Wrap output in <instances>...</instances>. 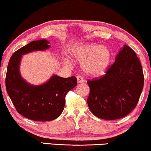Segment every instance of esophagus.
<instances>
[{"label": "esophagus", "mask_w": 151, "mask_h": 151, "mask_svg": "<svg viewBox=\"0 0 151 151\" xmlns=\"http://www.w3.org/2000/svg\"><path fill=\"white\" fill-rule=\"evenodd\" d=\"M76 80H77L78 83H81L84 82L83 78L82 76H78L77 77H76Z\"/></svg>", "instance_id": "34e87169"}]
</instances>
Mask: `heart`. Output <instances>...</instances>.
<instances>
[{
  "instance_id": "1",
  "label": "heart",
  "mask_w": 151,
  "mask_h": 151,
  "mask_svg": "<svg viewBox=\"0 0 151 151\" xmlns=\"http://www.w3.org/2000/svg\"><path fill=\"white\" fill-rule=\"evenodd\" d=\"M71 57L81 62V68L87 75L98 77L105 74L111 59V51L107 46L94 43L76 44L70 51ZM66 64L70 61L63 59Z\"/></svg>"
}]
</instances>
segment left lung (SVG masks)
I'll list each match as a JSON object with an SVG mask.
<instances>
[{"instance_id": "left-lung-1", "label": "left lung", "mask_w": 151, "mask_h": 151, "mask_svg": "<svg viewBox=\"0 0 151 151\" xmlns=\"http://www.w3.org/2000/svg\"><path fill=\"white\" fill-rule=\"evenodd\" d=\"M88 84V105L94 116L104 120L124 117L136 107L143 89L139 59L132 48L124 45L105 75L89 80Z\"/></svg>"}]
</instances>
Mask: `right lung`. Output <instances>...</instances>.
<instances>
[{
    "mask_svg": "<svg viewBox=\"0 0 151 151\" xmlns=\"http://www.w3.org/2000/svg\"><path fill=\"white\" fill-rule=\"evenodd\" d=\"M46 40L33 41L12 55L8 63L5 85L7 94L17 111L35 121L53 120L62 113L65 97L77 85L75 76L63 78L52 75L43 84L33 86L22 77L20 64L22 55L44 51L50 46Z\"/></svg>",
    "mask_w": 151,
    "mask_h": 151,
    "instance_id": "1",
    "label": "right lung"
}]
</instances>
